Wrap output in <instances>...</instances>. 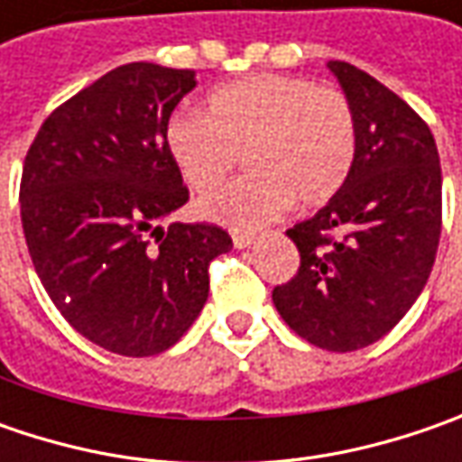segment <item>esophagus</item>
Returning a JSON list of instances; mask_svg holds the SVG:
<instances>
[{"instance_id":"esophagus-1","label":"esophagus","mask_w":462,"mask_h":462,"mask_svg":"<svg viewBox=\"0 0 462 462\" xmlns=\"http://www.w3.org/2000/svg\"><path fill=\"white\" fill-rule=\"evenodd\" d=\"M234 246L236 249H246V246H252L254 244V234H239V231H234Z\"/></svg>"}]
</instances>
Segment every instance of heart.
I'll use <instances>...</instances> for the list:
<instances>
[{
	"mask_svg": "<svg viewBox=\"0 0 462 462\" xmlns=\"http://www.w3.org/2000/svg\"><path fill=\"white\" fill-rule=\"evenodd\" d=\"M167 153L195 192L218 187L244 153L249 174L198 203L205 221L252 231L293 203H328L349 177L357 149L355 116L334 87L282 74L223 84L205 117L169 120Z\"/></svg>",
	"mask_w": 462,
	"mask_h": 462,
	"instance_id": "heart-1",
	"label": "heart"
}]
</instances>
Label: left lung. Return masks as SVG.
<instances>
[{
  "mask_svg": "<svg viewBox=\"0 0 462 462\" xmlns=\"http://www.w3.org/2000/svg\"><path fill=\"white\" fill-rule=\"evenodd\" d=\"M355 116L357 149L342 189L288 236L300 267L273 303L309 345L355 352L378 342L414 306L442 231L435 135L388 87L328 61Z\"/></svg>",
  "mask_w": 462,
  "mask_h": 462,
  "instance_id": "obj_1",
  "label": "left lung"
}]
</instances>
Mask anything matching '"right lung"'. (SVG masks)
Returning a JSON list of instances; mask_svg holds the SVG:
<instances>
[{
  "mask_svg": "<svg viewBox=\"0 0 462 462\" xmlns=\"http://www.w3.org/2000/svg\"><path fill=\"white\" fill-rule=\"evenodd\" d=\"M195 71L125 63L63 102L25 156L27 252L61 316L107 352L152 357L182 339L208 300V264L231 236L164 221L187 203L167 153L169 116Z\"/></svg>",
  "mask_w": 462,
  "mask_h": 462,
  "instance_id": "add662e5",
  "label": "right lung"
}]
</instances>
